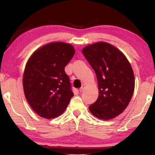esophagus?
<instances>
[{
  "mask_svg": "<svg viewBox=\"0 0 155 155\" xmlns=\"http://www.w3.org/2000/svg\"><path fill=\"white\" fill-rule=\"evenodd\" d=\"M84 89H85V85H83L82 86H81V87L79 89L80 92H82V91L84 90Z\"/></svg>",
  "mask_w": 155,
  "mask_h": 155,
  "instance_id": "obj_1",
  "label": "esophagus"
}]
</instances>
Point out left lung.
Instances as JSON below:
<instances>
[{"instance_id":"left-lung-1","label":"left lung","mask_w":155,"mask_h":155,"mask_svg":"<svg viewBox=\"0 0 155 155\" xmlns=\"http://www.w3.org/2000/svg\"><path fill=\"white\" fill-rule=\"evenodd\" d=\"M82 52L95 71L99 90L89 109L99 119L114 118L126 109L134 92L132 67L121 51L104 41L85 46Z\"/></svg>"}]
</instances>
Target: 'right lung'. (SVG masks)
Instances as JSON below:
<instances>
[{
    "mask_svg": "<svg viewBox=\"0 0 155 155\" xmlns=\"http://www.w3.org/2000/svg\"><path fill=\"white\" fill-rule=\"evenodd\" d=\"M72 45L52 42L33 52L26 64L23 89L31 108L46 119L59 116L74 96L65 67L74 56Z\"/></svg>",
    "mask_w": 155,
    "mask_h": 155,
    "instance_id": "obj_1",
    "label": "right lung"
}]
</instances>
